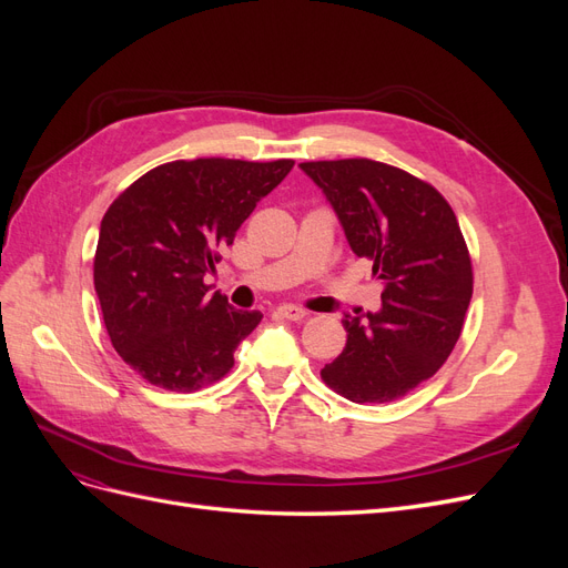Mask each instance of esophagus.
Instances as JSON below:
<instances>
[{
    "mask_svg": "<svg viewBox=\"0 0 568 568\" xmlns=\"http://www.w3.org/2000/svg\"><path fill=\"white\" fill-rule=\"evenodd\" d=\"M280 315L286 317V320H291V322H301V320H305L311 313H307L305 307H301V305H280Z\"/></svg>",
    "mask_w": 568,
    "mask_h": 568,
    "instance_id": "34e87169",
    "label": "esophagus"
}]
</instances>
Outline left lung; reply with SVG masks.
<instances>
[{
    "label": "left lung",
    "instance_id": "1",
    "mask_svg": "<svg viewBox=\"0 0 568 568\" xmlns=\"http://www.w3.org/2000/svg\"><path fill=\"white\" fill-rule=\"evenodd\" d=\"M332 203L357 257L382 280V311L346 315L348 341L322 379L353 403H390L443 367L471 301L469 248L428 182L369 159L301 163Z\"/></svg>",
    "mask_w": 568,
    "mask_h": 568
}]
</instances>
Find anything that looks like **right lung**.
<instances>
[{
	"label": "right lung",
	"mask_w": 568,
	"mask_h": 568,
	"mask_svg": "<svg viewBox=\"0 0 568 568\" xmlns=\"http://www.w3.org/2000/svg\"><path fill=\"white\" fill-rule=\"evenodd\" d=\"M294 161L196 159L149 170L101 220L94 288L113 348L149 384L192 393L220 382L263 320L209 294L205 272Z\"/></svg>",
	"instance_id": "right-lung-1"
}]
</instances>
